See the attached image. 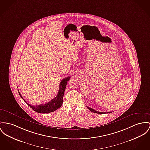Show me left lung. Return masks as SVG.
Returning <instances> with one entry per match:
<instances>
[{"label": "left lung", "mask_w": 150, "mask_h": 150, "mask_svg": "<svg viewBox=\"0 0 150 150\" xmlns=\"http://www.w3.org/2000/svg\"><path fill=\"white\" fill-rule=\"evenodd\" d=\"M88 108V109L91 111V112H94V113H97V114H106V113H110V112H99V111H96V110H94V109H93L92 108H90L89 107H88V106H86Z\"/></svg>", "instance_id": "1"}]
</instances>
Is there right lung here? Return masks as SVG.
<instances>
[{
  "label": "right lung",
  "instance_id": "1",
  "mask_svg": "<svg viewBox=\"0 0 150 150\" xmlns=\"http://www.w3.org/2000/svg\"><path fill=\"white\" fill-rule=\"evenodd\" d=\"M70 77H67L61 80L59 85V92L57 93V96L54 98L52 99L50 102L45 104L40 105L39 106H34L30 105L28 103H27L25 100L23 99L21 95L20 94V92L19 91V90H18V92L20 95V97L26 102V103L30 107L31 109H32L34 111L39 113H45V114L50 113L57 110L61 106L63 102V97H64V91L67 86V82L70 80Z\"/></svg>",
  "mask_w": 150,
  "mask_h": 150
}]
</instances>
